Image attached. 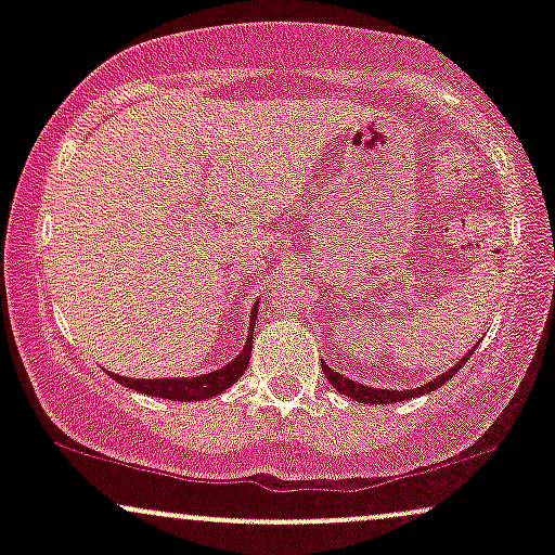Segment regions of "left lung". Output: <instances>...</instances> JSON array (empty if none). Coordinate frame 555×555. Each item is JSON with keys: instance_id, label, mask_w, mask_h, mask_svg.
Here are the masks:
<instances>
[{"instance_id": "left-lung-1", "label": "left lung", "mask_w": 555, "mask_h": 555, "mask_svg": "<svg viewBox=\"0 0 555 555\" xmlns=\"http://www.w3.org/2000/svg\"><path fill=\"white\" fill-rule=\"evenodd\" d=\"M475 352V349H473ZM469 352V354H473ZM469 354H464V358L456 362L451 371H446L443 375H438V378L428 380L425 386H417V388H406V391H388V388H373V386H362V384H354V380H349L347 375L341 373H334L331 367L323 362V373H326L328 384L336 388V391L344 393V397L349 399H358L362 401V404H393V401H406V399H415V397H423V393L428 391H436V388H441L446 380L454 378L456 373H460V367L464 365V362L469 360Z\"/></svg>"}]
</instances>
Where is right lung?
Here are the masks:
<instances>
[{
  "label": "right lung",
  "instance_id": "obj_1",
  "mask_svg": "<svg viewBox=\"0 0 555 555\" xmlns=\"http://www.w3.org/2000/svg\"><path fill=\"white\" fill-rule=\"evenodd\" d=\"M256 315H258V305H253L250 313V334H247L245 349L234 358L229 365L219 367V371L206 373V375H195V378H125V375L109 373L117 384H122L127 388H135L140 393H149V397H162V399H171V401H203L211 399L216 393H221L224 388L232 384H237V378L247 371V362H250V349H253V326H256Z\"/></svg>",
  "mask_w": 555,
  "mask_h": 555
}]
</instances>
